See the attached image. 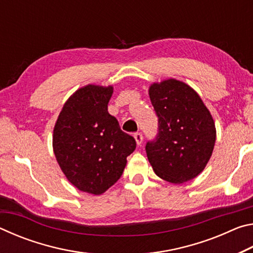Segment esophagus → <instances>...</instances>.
Segmentation results:
<instances>
[{"mask_svg": "<svg viewBox=\"0 0 253 253\" xmlns=\"http://www.w3.org/2000/svg\"><path fill=\"white\" fill-rule=\"evenodd\" d=\"M134 137H135V140H136L137 145H138V146H140V145H142V143H143V135H142V132H135Z\"/></svg>", "mask_w": 253, "mask_h": 253, "instance_id": "obj_1", "label": "esophagus"}]
</instances>
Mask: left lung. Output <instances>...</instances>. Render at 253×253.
Wrapping results in <instances>:
<instances>
[{
  "label": "left lung",
  "instance_id": "left-lung-1",
  "mask_svg": "<svg viewBox=\"0 0 253 253\" xmlns=\"http://www.w3.org/2000/svg\"><path fill=\"white\" fill-rule=\"evenodd\" d=\"M148 93L158 117L156 138L146 144L154 172L169 183L191 181L212 156L216 130L211 114L198 92L183 81L154 83Z\"/></svg>",
  "mask_w": 253,
  "mask_h": 253
}]
</instances>
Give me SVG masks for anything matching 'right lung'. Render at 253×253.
<instances>
[{
    "instance_id": "add662e5",
    "label": "right lung",
    "mask_w": 253,
    "mask_h": 253,
    "mask_svg": "<svg viewBox=\"0 0 253 253\" xmlns=\"http://www.w3.org/2000/svg\"><path fill=\"white\" fill-rule=\"evenodd\" d=\"M113 85L87 84L63 105L54 125L52 146L60 169L72 185L95 195L113 186L135 151L134 137L108 113Z\"/></svg>"
}]
</instances>
